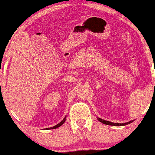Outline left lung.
Here are the masks:
<instances>
[{
  "instance_id": "obj_1",
  "label": "left lung",
  "mask_w": 155,
  "mask_h": 155,
  "mask_svg": "<svg viewBox=\"0 0 155 155\" xmlns=\"http://www.w3.org/2000/svg\"><path fill=\"white\" fill-rule=\"evenodd\" d=\"M97 120L100 121V122H101L102 124H105V125H109V126H126V125H128V124H131V123H132L134 120H131V121H128V122L124 123V124H118V123H113V122H110V121H107V120H103V119L99 118V117H97Z\"/></svg>"
}]
</instances>
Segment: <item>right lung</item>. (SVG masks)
Masks as SVG:
<instances>
[{"label": "right lung", "instance_id": "right-lung-1", "mask_svg": "<svg viewBox=\"0 0 155 155\" xmlns=\"http://www.w3.org/2000/svg\"><path fill=\"white\" fill-rule=\"evenodd\" d=\"M66 116H65V118L63 119L62 121H61V122L59 123V124H58L57 125H55V126H53V127H50V128H45V130H50V129H55V128H57L60 127V126H61V125H63V124L65 123V121H66Z\"/></svg>", "mask_w": 155, "mask_h": 155}]
</instances>
